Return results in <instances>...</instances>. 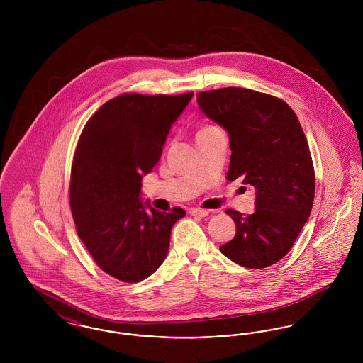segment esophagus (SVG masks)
<instances>
[{
    "instance_id": "1",
    "label": "esophagus",
    "mask_w": 363,
    "mask_h": 363,
    "mask_svg": "<svg viewBox=\"0 0 363 363\" xmlns=\"http://www.w3.org/2000/svg\"><path fill=\"white\" fill-rule=\"evenodd\" d=\"M190 213H191L193 216L204 218V216H208L209 211H208V209H203V208H191V209H190Z\"/></svg>"
}]
</instances>
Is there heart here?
<instances>
[{
    "label": "heart",
    "mask_w": 363,
    "mask_h": 363,
    "mask_svg": "<svg viewBox=\"0 0 363 363\" xmlns=\"http://www.w3.org/2000/svg\"><path fill=\"white\" fill-rule=\"evenodd\" d=\"M213 129H218V126H215V125H206V126H203V128L197 132V135L207 133V132H211V130H213Z\"/></svg>",
    "instance_id": "heart-1"
}]
</instances>
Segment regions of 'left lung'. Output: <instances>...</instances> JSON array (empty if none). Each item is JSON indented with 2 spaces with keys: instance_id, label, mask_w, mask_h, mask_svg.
<instances>
[{
  "instance_id": "8db88e82",
  "label": "left lung",
  "mask_w": 363,
  "mask_h": 363,
  "mask_svg": "<svg viewBox=\"0 0 363 363\" xmlns=\"http://www.w3.org/2000/svg\"><path fill=\"white\" fill-rule=\"evenodd\" d=\"M200 108L230 136L227 179L256 188V209H225L235 237L220 246L245 268H267L283 259L309 219L315 177L311 150L293 108L259 91L227 86L197 94Z\"/></svg>"
}]
</instances>
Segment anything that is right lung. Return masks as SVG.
I'll list each match as a JSON object with an SVG mask.
<instances>
[{
    "mask_svg": "<svg viewBox=\"0 0 363 363\" xmlns=\"http://www.w3.org/2000/svg\"><path fill=\"white\" fill-rule=\"evenodd\" d=\"M191 96L122 94L101 106L77 141L69 185L77 235L98 267L125 283L155 272L173 225L186 215L179 207L159 212L148 203L145 211L140 189Z\"/></svg>",
    "mask_w": 363,
    "mask_h": 363,
    "instance_id": "add662e5",
    "label": "right lung"
}]
</instances>
